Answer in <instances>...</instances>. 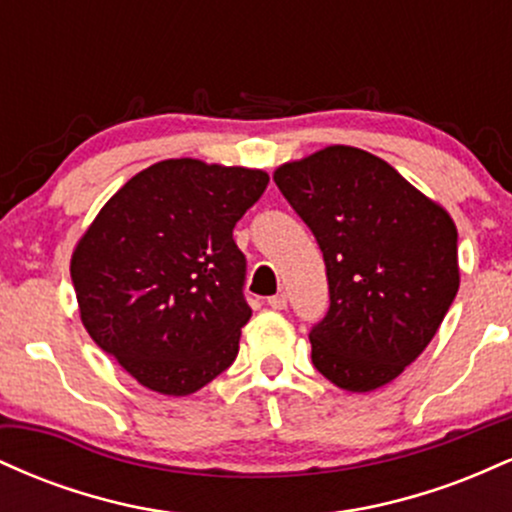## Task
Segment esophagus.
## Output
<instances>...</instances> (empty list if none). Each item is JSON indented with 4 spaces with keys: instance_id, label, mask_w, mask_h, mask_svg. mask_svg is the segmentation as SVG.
Listing matches in <instances>:
<instances>
[{
    "instance_id": "obj_1",
    "label": "esophagus",
    "mask_w": 512,
    "mask_h": 512,
    "mask_svg": "<svg viewBox=\"0 0 512 512\" xmlns=\"http://www.w3.org/2000/svg\"><path fill=\"white\" fill-rule=\"evenodd\" d=\"M269 308H274V310H284L286 308V296L284 293H276V296H272L269 298Z\"/></svg>"
}]
</instances>
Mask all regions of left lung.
Masks as SVG:
<instances>
[{
  "instance_id": "left-lung-1",
  "label": "left lung",
  "mask_w": 512,
  "mask_h": 512,
  "mask_svg": "<svg viewBox=\"0 0 512 512\" xmlns=\"http://www.w3.org/2000/svg\"><path fill=\"white\" fill-rule=\"evenodd\" d=\"M320 245L330 310L313 366L346 392L378 390L426 349L460 289L457 228L383 158L327 146L274 170Z\"/></svg>"
}]
</instances>
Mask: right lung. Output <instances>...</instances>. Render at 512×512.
I'll use <instances>...</instances> for the list:
<instances>
[{
    "instance_id": "obj_1",
    "label": "right lung",
    "mask_w": 512,
    "mask_h": 512,
    "mask_svg": "<svg viewBox=\"0 0 512 512\" xmlns=\"http://www.w3.org/2000/svg\"><path fill=\"white\" fill-rule=\"evenodd\" d=\"M267 182L264 170L168 158L127 180L79 238L81 322L139 385L185 397L236 361L252 310L233 228Z\"/></svg>"
}]
</instances>
